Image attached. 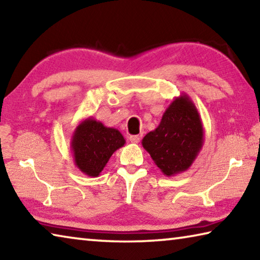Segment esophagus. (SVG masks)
Instances as JSON below:
<instances>
[{"label": "esophagus", "instance_id": "esophagus-1", "mask_svg": "<svg viewBox=\"0 0 260 260\" xmlns=\"http://www.w3.org/2000/svg\"><path fill=\"white\" fill-rule=\"evenodd\" d=\"M129 141L132 143H139L141 141V135H131Z\"/></svg>", "mask_w": 260, "mask_h": 260}]
</instances>
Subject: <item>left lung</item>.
<instances>
[{"label":"left lung","instance_id":"8db88e82","mask_svg":"<svg viewBox=\"0 0 260 260\" xmlns=\"http://www.w3.org/2000/svg\"><path fill=\"white\" fill-rule=\"evenodd\" d=\"M204 144L201 116L187 94L175 98L165 110L156 129L144 136L142 146L166 177L191 166Z\"/></svg>","mask_w":260,"mask_h":260}]
</instances>
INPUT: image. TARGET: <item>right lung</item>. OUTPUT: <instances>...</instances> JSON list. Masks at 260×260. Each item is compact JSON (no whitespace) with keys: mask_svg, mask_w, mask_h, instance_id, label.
Masks as SVG:
<instances>
[{"mask_svg":"<svg viewBox=\"0 0 260 260\" xmlns=\"http://www.w3.org/2000/svg\"><path fill=\"white\" fill-rule=\"evenodd\" d=\"M126 141L119 131L104 126L93 117L87 118L74 129L71 150L74 164L88 177H99L112 153Z\"/></svg>","mask_w":260,"mask_h":260,"instance_id":"add662e5","label":"right lung"}]
</instances>
